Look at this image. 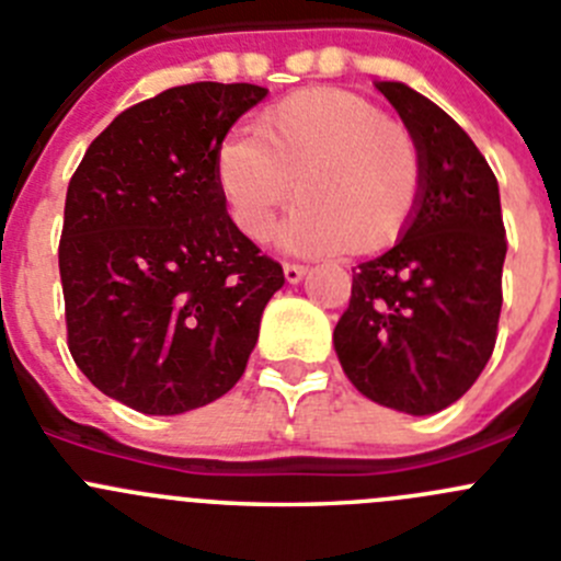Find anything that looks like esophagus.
Instances as JSON below:
<instances>
[{"instance_id": "esophagus-1", "label": "esophagus", "mask_w": 561, "mask_h": 561, "mask_svg": "<svg viewBox=\"0 0 561 561\" xmlns=\"http://www.w3.org/2000/svg\"><path fill=\"white\" fill-rule=\"evenodd\" d=\"M306 272H308V266L295 264V261H286V264H284V275H286V280H289V284H300L302 277H306Z\"/></svg>"}]
</instances>
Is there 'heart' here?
Masks as SVG:
<instances>
[{
    "label": "heart",
    "instance_id": "b5f03b06",
    "mask_svg": "<svg viewBox=\"0 0 561 561\" xmlns=\"http://www.w3.org/2000/svg\"><path fill=\"white\" fill-rule=\"evenodd\" d=\"M215 179L233 226L264 242L277 211L302 197L280 228L291 253L369 255L413 222L424 192L415 137L375 101L311 88L266 106L253 126L217 148Z\"/></svg>",
    "mask_w": 561,
    "mask_h": 561
}]
</instances>
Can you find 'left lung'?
<instances>
[{
  "label": "left lung",
  "instance_id": "8db88e82",
  "mask_svg": "<svg viewBox=\"0 0 561 561\" xmlns=\"http://www.w3.org/2000/svg\"><path fill=\"white\" fill-rule=\"evenodd\" d=\"M424 159L413 222L357 264L333 330L341 369L371 402L413 415L449 408L493 355L506 231L499 181L471 137L402 82H380Z\"/></svg>",
  "mask_w": 561,
  "mask_h": 561
}]
</instances>
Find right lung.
<instances>
[{
  "label": "right lung",
  "mask_w": 561,
  "mask_h": 561,
  "mask_svg": "<svg viewBox=\"0 0 561 561\" xmlns=\"http://www.w3.org/2000/svg\"><path fill=\"white\" fill-rule=\"evenodd\" d=\"M266 95L192 82L129 106L71 175L60 237L68 350L99 391L148 415L237 386L284 266L233 226L217 148Z\"/></svg>",
  "instance_id": "1"
}]
</instances>
